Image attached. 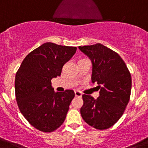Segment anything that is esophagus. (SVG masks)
<instances>
[{"label": "esophagus", "instance_id": "1", "mask_svg": "<svg viewBox=\"0 0 148 148\" xmlns=\"http://www.w3.org/2000/svg\"><path fill=\"white\" fill-rule=\"evenodd\" d=\"M74 93H75L76 97H82V94L79 91H77V90L74 91Z\"/></svg>", "mask_w": 148, "mask_h": 148}]
</instances>
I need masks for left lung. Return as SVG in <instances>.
<instances>
[{"label":"left lung","instance_id":"8db88e82","mask_svg":"<svg viewBox=\"0 0 148 148\" xmlns=\"http://www.w3.org/2000/svg\"><path fill=\"white\" fill-rule=\"evenodd\" d=\"M92 63V83H97L99 97L83 95L80 112L83 120L97 130L114 125L125 112L130 98L131 74L120 55L101 44L79 46Z\"/></svg>","mask_w":148,"mask_h":148}]
</instances>
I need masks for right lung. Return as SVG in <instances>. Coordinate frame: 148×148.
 <instances>
[{
	"label": "right lung",
	"instance_id": "1",
	"mask_svg": "<svg viewBox=\"0 0 148 148\" xmlns=\"http://www.w3.org/2000/svg\"><path fill=\"white\" fill-rule=\"evenodd\" d=\"M76 51L74 46L45 43L28 53L16 72L15 93L19 110L41 132H53L64 122L75 95L71 89L55 92L51 81L61 75Z\"/></svg>",
	"mask_w": 148,
	"mask_h": 148
}]
</instances>
